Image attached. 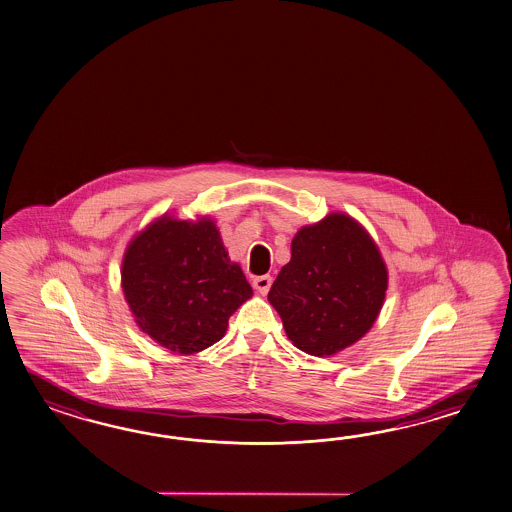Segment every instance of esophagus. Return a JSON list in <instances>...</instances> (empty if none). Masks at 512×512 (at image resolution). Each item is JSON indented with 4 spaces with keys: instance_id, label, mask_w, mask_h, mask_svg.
<instances>
[{
    "instance_id": "esophagus-1",
    "label": "esophagus",
    "mask_w": 512,
    "mask_h": 512,
    "mask_svg": "<svg viewBox=\"0 0 512 512\" xmlns=\"http://www.w3.org/2000/svg\"><path fill=\"white\" fill-rule=\"evenodd\" d=\"M271 284H273L271 274L256 276V278L252 280V286H254V289H256L260 295H267V293H269V289H271Z\"/></svg>"
}]
</instances>
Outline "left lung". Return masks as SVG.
<instances>
[{
	"mask_svg": "<svg viewBox=\"0 0 512 512\" xmlns=\"http://www.w3.org/2000/svg\"><path fill=\"white\" fill-rule=\"evenodd\" d=\"M385 291L387 269L374 241L352 217L332 214L298 230L269 302L293 345L333 356L369 332Z\"/></svg>",
	"mask_w": 512,
	"mask_h": 512,
	"instance_id": "left-lung-1",
	"label": "left lung"
}]
</instances>
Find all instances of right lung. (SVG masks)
I'll use <instances>...</instances> for the list:
<instances>
[{"label": "right lung", "instance_id": "obj_1", "mask_svg": "<svg viewBox=\"0 0 512 512\" xmlns=\"http://www.w3.org/2000/svg\"><path fill=\"white\" fill-rule=\"evenodd\" d=\"M121 286L142 332L177 354L217 343L250 287L214 221L162 217L132 239Z\"/></svg>", "mask_w": 512, "mask_h": 512}]
</instances>
